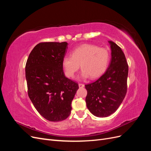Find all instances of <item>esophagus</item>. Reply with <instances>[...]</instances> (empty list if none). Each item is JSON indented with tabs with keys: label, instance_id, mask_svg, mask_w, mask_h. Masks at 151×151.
Segmentation results:
<instances>
[{
	"label": "esophagus",
	"instance_id": "1",
	"mask_svg": "<svg viewBox=\"0 0 151 151\" xmlns=\"http://www.w3.org/2000/svg\"><path fill=\"white\" fill-rule=\"evenodd\" d=\"M79 87L80 88H84V84L79 83Z\"/></svg>",
	"mask_w": 151,
	"mask_h": 151
}]
</instances>
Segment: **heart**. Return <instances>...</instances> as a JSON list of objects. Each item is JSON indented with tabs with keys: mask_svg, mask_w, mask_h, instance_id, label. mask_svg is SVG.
Here are the masks:
<instances>
[{
	"mask_svg": "<svg viewBox=\"0 0 151 151\" xmlns=\"http://www.w3.org/2000/svg\"><path fill=\"white\" fill-rule=\"evenodd\" d=\"M110 55L108 50L97 45L83 44L73 50L72 55L63 57L62 65L65 75L73 77L81 67L79 79H96L107 69Z\"/></svg>",
	"mask_w": 151,
	"mask_h": 151,
	"instance_id": "b5f03b06",
	"label": "heart"
}]
</instances>
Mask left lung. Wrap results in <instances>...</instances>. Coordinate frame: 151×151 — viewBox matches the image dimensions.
Segmentation results:
<instances>
[{
  "label": "left lung",
  "instance_id": "8db88e82",
  "mask_svg": "<svg viewBox=\"0 0 151 151\" xmlns=\"http://www.w3.org/2000/svg\"><path fill=\"white\" fill-rule=\"evenodd\" d=\"M111 60L104 74L93 83L85 85L88 91L87 108L93 115L107 117L115 113L124 99L129 73L126 58L121 48L108 41Z\"/></svg>",
  "mask_w": 151,
  "mask_h": 151
}]
</instances>
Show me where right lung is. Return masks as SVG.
<instances>
[{"mask_svg":"<svg viewBox=\"0 0 151 151\" xmlns=\"http://www.w3.org/2000/svg\"><path fill=\"white\" fill-rule=\"evenodd\" d=\"M67 42H44L34 47L26 62L28 93L36 110L45 119L60 122L70 115L78 84L65 76L62 58Z\"/></svg>","mask_w":151,"mask_h":151,"instance_id":"1","label":"right lung"}]
</instances>
